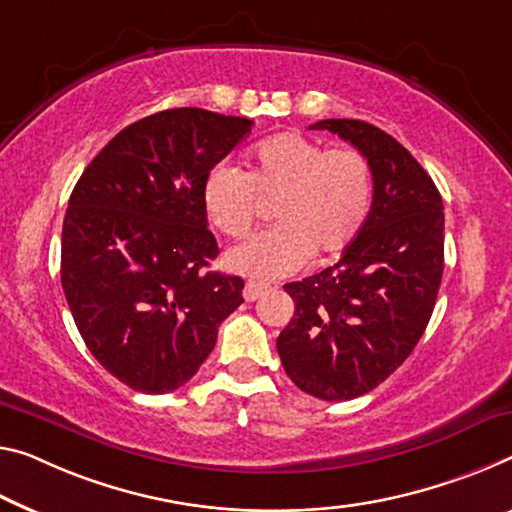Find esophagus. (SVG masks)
Listing matches in <instances>:
<instances>
[{
    "label": "esophagus",
    "mask_w": 512,
    "mask_h": 512,
    "mask_svg": "<svg viewBox=\"0 0 512 512\" xmlns=\"http://www.w3.org/2000/svg\"><path fill=\"white\" fill-rule=\"evenodd\" d=\"M267 293V286L265 283H256V281H249L245 290H242V295H245L247 302H256L258 297H263Z\"/></svg>",
    "instance_id": "1"
}]
</instances>
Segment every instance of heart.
<instances>
[{
  "label": "heart",
  "mask_w": 512,
  "mask_h": 512,
  "mask_svg": "<svg viewBox=\"0 0 512 512\" xmlns=\"http://www.w3.org/2000/svg\"><path fill=\"white\" fill-rule=\"evenodd\" d=\"M373 167L357 148H329L300 132L261 141L249 171L219 162L203 180L210 224L245 235L265 203L277 201V226L226 251V265L251 279H281L318 256L348 249L373 203Z\"/></svg>",
  "instance_id": "b5f03b06"
}]
</instances>
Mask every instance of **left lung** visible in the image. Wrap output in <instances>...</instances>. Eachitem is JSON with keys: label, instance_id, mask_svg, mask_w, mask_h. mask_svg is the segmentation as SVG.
Wrapping results in <instances>:
<instances>
[{"label": "left lung", "instance_id": "8db88e82", "mask_svg": "<svg viewBox=\"0 0 512 512\" xmlns=\"http://www.w3.org/2000/svg\"><path fill=\"white\" fill-rule=\"evenodd\" d=\"M368 157L373 206L341 261L286 283L295 313L277 350L297 387L329 403L364 396L412 355L435 309L444 272V203L426 169L387 132L325 119Z\"/></svg>", "mask_w": 512, "mask_h": 512}]
</instances>
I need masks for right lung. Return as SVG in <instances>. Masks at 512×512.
<instances>
[{"instance_id": "right-lung-1", "label": "right lung", "mask_w": 512, "mask_h": 512, "mask_svg": "<svg viewBox=\"0 0 512 512\" xmlns=\"http://www.w3.org/2000/svg\"><path fill=\"white\" fill-rule=\"evenodd\" d=\"M249 119L164 109L123 128L84 169L61 233V286L86 348L141 393L183 387L245 302L240 277L206 270L203 180Z\"/></svg>"}]
</instances>
